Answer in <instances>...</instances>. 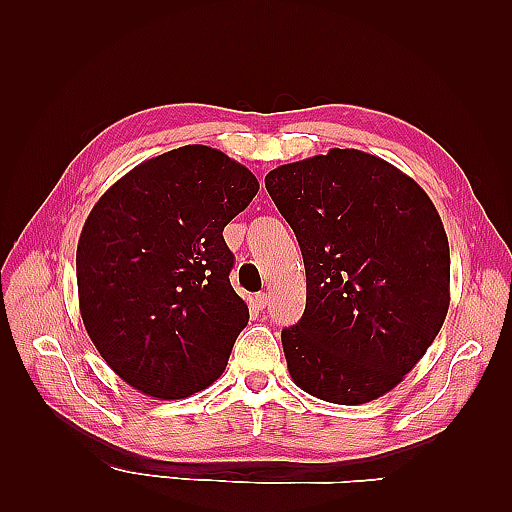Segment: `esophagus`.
<instances>
[{
    "instance_id": "esophagus-1",
    "label": "esophagus",
    "mask_w": 512,
    "mask_h": 512,
    "mask_svg": "<svg viewBox=\"0 0 512 512\" xmlns=\"http://www.w3.org/2000/svg\"><path fill=\"white\" fill-rule=\"evenodd\" d=\"M254 303L258 309H265L269 305V294L267 292H258L254 297Z\"/></svg>"
}]
</instances>
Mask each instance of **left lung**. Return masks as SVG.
<instances>
[{"label":"left lung","mask_w":512,"mask_h":512,"mask_svg":"<svg viewBox=\"0 0 512 512\" xmlns=\"http://www.w3.org/2000/svg\"><path fill=\"white\" fill-rule=\"evenodd\" d=\"M267 192L297 235L307 299L282 331L305 393L359 406L406 378L451 303L440 215L412 177L359 149L273 168Z\"/></svg>","instance_id":"8db88e82"}]
</instances>
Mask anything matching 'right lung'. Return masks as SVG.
Instances as JSON below:
<instances>
[{"instance_id":"add662e5","label":"right lung","mask_w":512,"mask_h":512,"mask_svg":"<svg viewBox=\"0 0 512 512\" xmlns=\"http://www.w3.org/2000/svg\"><path fill=\"white\" fill-rule=\"evenodd\" d=\"M243 164L185 145L134 166L87 215L76 247L85 331L115 374L183 399L222 376L250 309L232 290L224 226L258 194Z\"/></svg>"}]
</instances>
